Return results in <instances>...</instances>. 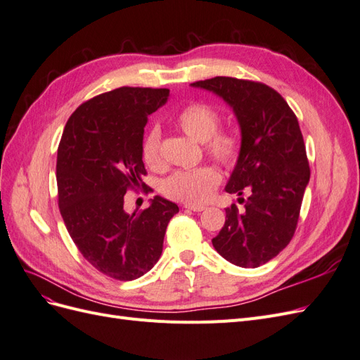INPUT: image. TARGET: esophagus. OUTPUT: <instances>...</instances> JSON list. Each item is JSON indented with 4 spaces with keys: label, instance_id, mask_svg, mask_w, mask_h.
<instances>
[{
    "label": "esophagus",
    "instance_id": "esophagus-1",
    "mask_svg": "<svg viewBox=\"0 0 360 360\" xmlns=\"http://www.w3.org/2000/svg\"><path fill=\"white\" fill-rule=\"evenodd\" d=\"M184 209L191 212H202L205 210L204 205H195V204H184Z\"/></svg>",
    "mask_w": 360,
    "mask_h": 360
}]
</instances>
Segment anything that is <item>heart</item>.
Segmentation results:
<instances>
[{
    "label": "heart",
    "instance_id": "obj_1",
    "mask_svg": "<svg viewBox=\"0 0 360 360\" xmlns=\"http://www.w3.org/2000/svg\"><path fill=\"white\" fill-rule=\"evenodd\" d=\"M176 124L189 138L204 143L205 153L221 165L230 168L238 160L242 151V139L233 130H217L221 115L214 108L205 103H189L177 112ZM141 155L151 169H160V130L151 127L144 136ZM221 176L213 167L176 171L163 183V193L168 198L186 204H202L212 198Z\"/></svg>",
    "mask_w": 360,
    "mask_h": 360
}]
</instances>
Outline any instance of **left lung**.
Here are the masks:
<instances>
[{
  "mask_svg": "<svg viewBox=\"0 0 360 360\" xmlns=\"http://www.w3.org/2000/svg\"><path fill=\"white\" fill-rule=\"evenodd\" d=\"M231 108L242 135V151L225 186L249 193L245 210L225 209L222 230L212 243L238 267H258L276 257L296 231L304 189L309 183L307 148L296 115L266 84L216 76L191 84Z\"/></svg>",
  "mask_w": 360,
  "mask_h": 360,
  "instance_id": "left-lung-1",
  "label": "left lung"
}]
</instances>
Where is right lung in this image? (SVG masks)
<instances>
[{"instance_id":"1","label":"right lung","mask_w":360,"mask_h":360,"mask_svg":"<svg viewBox=\"0 0 360 360\" xmlns=\"http://www.w3.org/2000/svg\"><path fill=\"white\" fill-rule=\"evenodd\" d=\"M168 89L120 86L82 103L58 146L57 184L63 221L79 252L103 275L132 281L158 263L179 205L156 197L129 214L124 193L147 188L141 155L148 115L167 103Z\"/></svg>"}]
</instances>
